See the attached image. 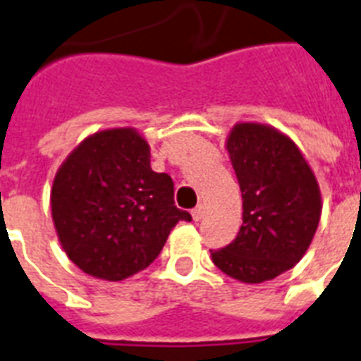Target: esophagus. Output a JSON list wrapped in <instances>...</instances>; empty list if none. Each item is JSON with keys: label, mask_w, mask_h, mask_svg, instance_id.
<instances>
[{"label": "esophagus", "mask_w": 361, "mask_h": 361, "mask_svg": "<svg viewBox=\"0 0 361 361\" xmlns=\"http://www.w3.org/2000/svg\"><path fill=\"white\" fill-rule=\"evenodd\" d=\"M192 219H195V221H202V219H204V204H200V206H196L195 209H192Z\"/></svg>", "instance_id": "obj_1"}]
</instances>
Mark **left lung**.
<instances>
[{"label":"left lung","instance_id":"1","mask_svg":"<svg viewBox=\"0 0 361 361\" xmlns=\"http://www.w3.org/2000/svg\"><path fill=\"white\" fill-rule=\"evenodd\" d=\"M226 150L243 196V226L226 248L209 250L224 274L262 283L297 265L317 231L323 200L300 148L276 128L237 122Z\"/></svg>","mask_w":361,"mask_h":361}]
</instances>
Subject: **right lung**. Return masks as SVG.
Returning <instances> with one entry per match:
<instances>
[{"instance_id":"right-lung-1","label":"right lung","mask_w":361,"mask_h":361,"mask_svg":"<svg viewBox=\"0 0 361 361\" xmlns=\"http://www.w3.org/2000/svg\"><path fill=\"white\" fill-rule=\"evenodd\" d=\"M59 243L89 276L120 282L159 256L172 228L190 221L174 206V183L150 166L135 128L89 135L59 166L51 185Z\"/></svg>"}]
</instances>
